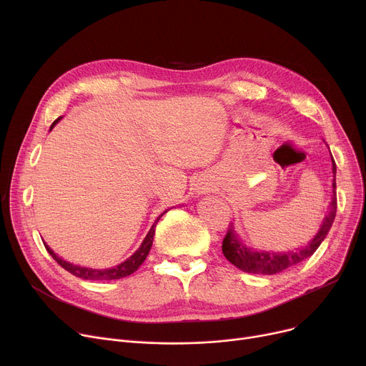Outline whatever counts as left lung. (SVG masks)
I'll use <instances>...</instances> for the list:
<instances>
[{
  "label": "left lung",
  "mask_w": 366,
  "mask_h": 366,
  "mask_svg": "<svg viewBox=\"0 0 366 366\" xmlns=\"http://www.w3.org/2000/svg\"><path fill=\"white\" fill-rule=\"evenodd\" d=\"M335 172L337 166L332 159V173H334V182H332V202L330 206V214L326 215L319 233L315 236V239L307 244L305 247L300 249L297 252H287V254H268V252H254L251 249H247L240 239L237 237L233 224L228 225L227 234L222 240V254L224 257L236 265L239 270L246 273H255V274H276L280 273L286 268L294 267L304 259L310 258L316 249L320 246L323 239L328 234V232L332 227V222L335 219L337 214V194H335Z\"/></svg>",
  "instance_id": "left-lung-1"
}]
</instances>
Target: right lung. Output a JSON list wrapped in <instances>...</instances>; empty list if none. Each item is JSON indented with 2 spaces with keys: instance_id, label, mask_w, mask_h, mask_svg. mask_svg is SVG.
I'll list each match as a JSON object with an SVG mask.
<instances>
[{
  "instance_id": "add662e5",
  "label": "right lung",
  "mask_w": 366,
  "mask_h": 366,
  "mask_svg": "<svg viewBox=\"0 0 366 366\" xmlns=\"http://www.w3.org/2000/svg\"><path fill=\"white\" fill-rule=\"evenodd\" d=\"M57 122H59V119H56V120L53 122L50 130L53 129V126H54ZM163 215H164V212L157 218L156 222H154V225L151 227V229L148 232L147 237L144 239L141 247L138 249L137 252H134L129 259H126L124 262H122L120 265L112 267V268H107V270H92V268H86V267L69 264V262L64 261L62 258L57 257L47 244H44V246H46V249H47V252L51 255V258H53L57 264H59L62 268H65L66 272H69L71 274H74V276H76V277L86 279V280H115V279H122V277H126V276L132 274L133 272H137L138 268H139V265L145 261V258H147V255H148V252H149V249H151V246H152V239H154V232H156V225H157L159 219H160Z\"/></svg>"
}]
</instances>
